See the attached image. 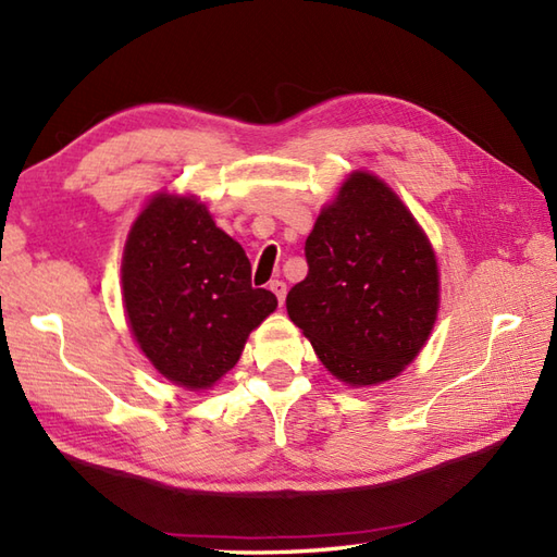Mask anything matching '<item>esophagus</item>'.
<instances>
[{
  "label": "esophagus",
  "instance_id": "esophagus-1",
  "mask_svg": "<svg viewBox=\"0 0 557 557\" xmlns=\"http://www.w3.org/2000/svg\"><path fill=\"white\" fill-rule=\"evenodd\" d=\"M270 292L275 294L280 306L285 304V297H287V285H285V282H282V280H272V282H270Z\"/></svg>",
  "mask_w": 557,
  "mask_h": 557
}]
</instances>
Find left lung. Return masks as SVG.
<instances>
[{"label": "left lung", "mask_w": 557, "mask_h": 557, "mask_svg": "<svg viewBox=\"0 0 557 557\" xmlns=\"http://www.w3.org/2000/svg\"><path fill=\"white\" fill-rule=\"evenodd\" d=\"M306 260L287 313L339 383L381 385L419 357L441 311V270L387 182L354 170L318 212Z\"/></svg>", "instance_id": "8db88e82"}]
</instances>
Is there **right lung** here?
<instances>
[{
  "instance_id": "right-lung-1",
  "label": "right lung",
  "mask_w": 557,
  "mask_h": 557,
  "mask_svg": "<svg viewBox=\"0 0 557 557\" xmlns=\"http://www.w3.org/2000/svg\"><path fill=\"white\" fill-rule=\"evenodd\" d=\"M128 330L162 377L206 393L232 371L248 335L277 309L251 287V263L196 194L162 188L140 208L122 253Z\"/></svg>"
}]
</instances>
